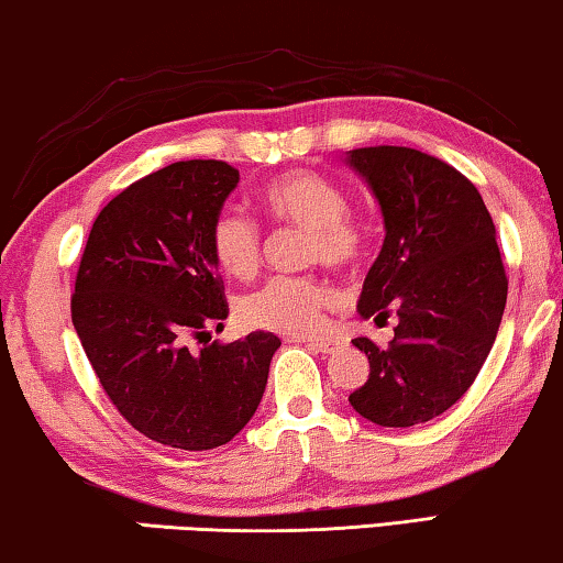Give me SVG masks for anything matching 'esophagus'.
Listing matches in <instances>:
<instances>
[{
	"mask_svg": "<svg viewBox=\"0 0 563 563\" xmlns=\"http://www.w3.org/2000/svg\"><path fill=\"white\" fill-rule=\"evenodd\" d=\"M302 343H306L308 347H313V351H316V353H325V355H330V353H335V351H338V347H341V345H343L341 341H335V338H325V341H323V338H320V341H318V338H316V341H302Z\"/></svg>",
	"mask_w": 563,
	"mask_h": 563,
	"instance_id": "34e87169",
	"label": "esophagus"
}]
</instances>
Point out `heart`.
I'll return each instance as SVG.
<instances>
[{"instance_id": "heart-1", "label": "heart", "mask_w": 563, "mask_h": 563, "mask_svg": "<svg viewBox=\"0 0 563 563\" xmlns=\"http://www.w3.org/2000/svg\"><path fill=\"white\" fill-rule=\"evenodd\" d=\"M261 205L265 216L278 225L308 230V263H325L341 271L361 263L365 235L358 222L347 216L345 192L328 177L313 169H292L263 187ZM210 247L228 275L250 278L261 265L263 233L245 212L228 208L212 220ZM333 302L335 290L313 275L271 278L240 300V316L253 328L313 335Z\"/></svg>"}]
</instances>
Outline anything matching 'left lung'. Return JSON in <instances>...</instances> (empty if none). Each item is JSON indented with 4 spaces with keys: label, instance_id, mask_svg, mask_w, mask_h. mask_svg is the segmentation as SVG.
I'll use <instances>...</instances> for the list:
<instances>
[{
    "label": "left lung",
    "instance_id": "1",
    "mask_svg": "<svg viewBox=\"0 0 563 563\" xmlns=\"http://www.w3.org/2000/svg\"><path fill=\"white\" fill-rule=\"evenodd\" d=\"M345 163L386 230L358 313L398 320L386 347L353 341L371 376L347 400L376 426L426 423L471 388L501 325L508 280L494 220L474 183L439 157L380 145L351 150Z\"/></svg>",
    "mask_w": 563,
    "mask_h": 563
}]
</instances>
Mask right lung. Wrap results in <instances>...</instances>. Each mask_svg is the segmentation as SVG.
<instances>
[{
  "label": "right lung",
  "instance_id": "obj_1",
  "mask_svg": "<svg viewBox=\"0 0 563 563\" xmlns=\"http://www.w3.org/2000/svg\"><path fill=\"white\" fill-rule=\"evenodd\" d=\"M238 180L220 159L142 177L104 205L79 261V343L128 423L173 449L233 441L261 406L280 347L265 330L235 343L210 335L228 318L210 228Z\"/></svg>",
  "mask_w": 563,
  "mask_h": 563
}]
</instances>
